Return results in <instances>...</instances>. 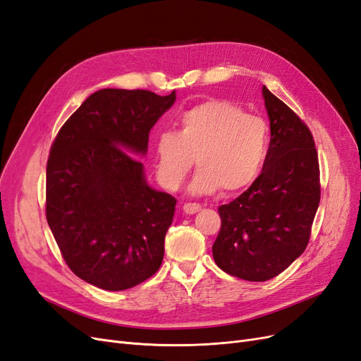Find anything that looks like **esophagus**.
<instances>
[{
  "label": "esophagus",
  "instance_id": "obj_1",
  "mask_svg": "<svg viewBox=\"0 0 361 361\" xmlns=\"http://www.w3.org/2000/svg\"><path fill=\"white\" fill-rule=\"evenodd\" d=\"M202 209V206L199 204V203H185L183 204V212L185 214H195V212H199Z\"/></svg>",
  "mask_w": 361,
  "mask_h": 361
}]
</instances>
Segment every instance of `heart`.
I'll use <instances>...</instances> for the list:
<instances>
[{
  "label": "heart",
  "mask_w": 361,
  "mask_h": 361,
  "mask_svg": "<svg viewBox=\"0 0 361 361\" xmlns=\"http://www.w3.org/2000/svg\"><path fill=\"white\" fill-rule=\"evenodd\" d=\"M154 152L164 188L178 190L195 158L200 169L190 185L192 194L238 192L251 187L264 169L268 126L231 101L207 99L180 116L178 133H161Z\"/></svg>",
  "instance_id": "1"
}]
</instances>
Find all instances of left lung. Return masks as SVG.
<instances>
[{"mask_svg":"<svg viewBox=\"0 0 361 361\" xmlns=\"http://www.w3.org/2000/svg\"><path fill=\"white\" fill-rule=\"evenodd\" d=\"M271 140L264 169L238 199L218 207L215 264L248 281L285 271L309 244L321 199L318 152L309 128L264 85Z\"/></svg>","mask_w":361,"mask_h":361,"instance_id":"8db88e82","label":"left lung"}]
</instances>
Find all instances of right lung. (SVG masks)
<instances>
[{
	"label": "right lung",
	"mask_w": 361,
	"mask_h": 361,
	"mask_svg": "<svg viewBox=\"0 0 361 361\" xmlns=\"http://www.w3.org/2000/svg\"><path fill=\"white\" fill-rule=\"evenodd\" d=\"M174 101V92L97 90L51 147L47 220L73 274L96 288H134L162 264L176 199L152 188L134 157L147 154L150 129Z\"/></svg>",
	"instance_id": "obj_1"
}]
</instances>
